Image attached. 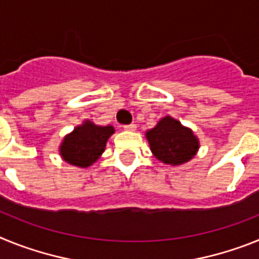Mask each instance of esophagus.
I'll list each match as a JSON object with an SVG mask.
<instances>
[{
    "label": "esophagus",
    "instance_id": "esophagus-1",
    "mask_svg": "<svg viewBox=\"0 0 259 259\" xmlns=\"http://www.w3.org/2000/svg\"><path fill=\"white\" fill-rule=\"evenodd\" d=\"M136 127L137 125L135 123H131V124H125L124 130H127V131H136Z\"/></svg>",
    "mask_w": 259,
    "mask_h": 259
}]
</instances>
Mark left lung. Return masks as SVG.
<instances>
[{"label": "left lung", "instance_id": "8db88e82", "mask_svg": "<svg viewBox=\"0 0 259 259\" xmlns=\"http://www.w3.org/2000/svg\"><path fill=\"white\" fill-rule=\"evenodd\" d=\"M146 139L154 157L174 166L188 162L198 150V140L193 132L171 116H164L146 132Z\"/></svg>", "mask_w": 259, "mask_h": 259}]
</instances>
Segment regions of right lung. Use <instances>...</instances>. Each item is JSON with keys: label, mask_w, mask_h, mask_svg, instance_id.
Instances as JSON below:
<instances>
[{"label": "right lung", "mask_w": 259, "mask_h": 259, "mask_svg": "<svg viewBox=\"0 0 259 259\" xmlns=\"http://www.w3.org/2000/svg\"><path fill=\"white\" fill-rule=\"evenodd\" d=\"M113 134L111 125L101 127L85 122L65 137L61 145L62 158L74 166H91L104 153L107 139Z\"/></svg>", "instance_id": "right-lung-1"}]
</instances>
